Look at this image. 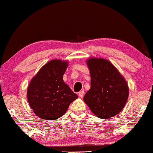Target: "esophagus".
I'll list each match as a JSON object with an SVG mask.
<instances>
[{"mask_svg": "<svg viewBox=\"0 0 153 153\" xmlns=\"http://www.w3.org/2000/svg\"><path fill=\"white\" fill-rule=\"evenodd\" d=\"M84 95V90H81L80 92L79 93V97H81V98H83Z\"/></svg>", "mask_w": 153, "mask_h": 153, "instance_id": "34e87169", "label": "esophagus"}]
</instances>
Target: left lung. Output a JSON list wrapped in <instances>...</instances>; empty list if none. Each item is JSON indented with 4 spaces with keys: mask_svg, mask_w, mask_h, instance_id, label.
Here are the masks:
<instances>
[{
    "mask_svg": "<svg viewBox=\"0 0 153 153\" xmlns=\"http://www.w3.org/2000/svg\"><path fill=\"white\" fill-rule=\"evenodd\" d=\"M91 88L84 102L99 118L109 119L120 113L128 97L127 83L116 67L107 59L90 58Z\"/></svg>",
    "mask_w": 153,
    "mask_h": 153,
    "instance_id": "1",
    "label": "left lung"
}]
</instances>
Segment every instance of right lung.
<instances>
[{"mask_svg":"<svg viewBox=\"0 0 153 153\" xmlns=\"http://www.w3.org/2000/svg\"><path fill=\"white\" fill-rule=\"evenodd\" d=\"M68 63L53 59L46 63L31 79L27 99L36 116L55 120L66 112L70 103L78 98L63 81Z\"/></svg>","mask_w":153,"mask_h":153,"instance_id":"right-lung-1","label":"right lung"}]
</instances>
